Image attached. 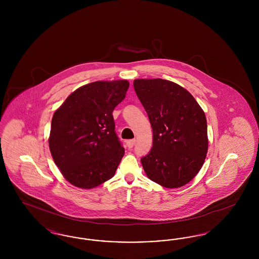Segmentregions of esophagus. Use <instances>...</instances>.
Listing matches in <instances>:
<instances>
[{
  "instance_id": "esophagus-1",
  "label": "esophagus",
  "mask_w": 259,
  "mask_h": 259,
  "mask_svg": "<svg viewBox=\"0 0 259 259\" xmlns=\"http://www.w3.org/2000/svg\"><path fill=\"white\" fill-rule=\"evenodd\" d=\"M135 144L136 140H129V141L126 142V145H127V147L129 148H133L135 146Z\"/></svg>"
}]
</instances>
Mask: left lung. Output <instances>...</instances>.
<instances>
[{
	"instance_id": "obj_1",
	"label": "left lung",
	"mask_w": 259,
	"mask_h": 259,
	"mask_svg": "<svg viewBox=\"0 0 259 259\" xmlns=\"http://www.w3.org/2000/svg\"><path fill=\"white\" fill-rule=\"evenodd\" d=\"M134 89L152 127L153 142L141 162L149 180L167 188L188 184L208 151L207 119L184 87L162 78L135 79Z\"/></svg>"
}]
</instances>
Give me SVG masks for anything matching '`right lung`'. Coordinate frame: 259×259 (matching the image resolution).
Returning a JSON list of instances; mask_svg holds the SVG:
<instances>
[{"label": "right lung", "instance_id": "right-lung-1", "mask_svg": "<svg viewBox=\"0 0 259 259\" xmlns=\"http://www.w3.org/2000/svg\"><path fill=\"white\" fill-rule=\"evenodd\" d=\"M128 87L127 80L88 83L54 112L50 152L70 184L89 189L114 176L124 148L114 131L112 111L125 98Z\"/></svg>", "mask_w": 259, "mask_h": 259}]
</instances>
